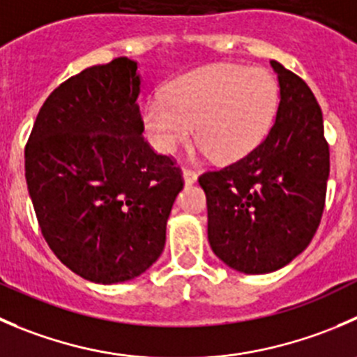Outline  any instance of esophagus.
I'll use <instances>...</instances> for the list:
<instances>
[{
    "label": "esophagus",
    "mask_w": 357,
    "mask_h": 357,
    "mask_svg": "<svg viewBox=\"0 0 357 357\" xmlns=\"http://www.w3.org/2000/svg\"><path fill=\"white\" fill-rule=\"evenodd\" d=\"M183 179H185L186 185H193L197 181V172L192 171V169L185 167L183 169Z\"/></svg>",
    "instance_id": "esophagus-1"
}]
</instances>
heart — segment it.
<instances>
[{
    "mask_svg": "<svg viewBox=\"0 0 357 357\" xmlns=\"http://www.w3.org/2000/svg\"><path fill=\"white\" fill-rule=\"evenodd\" d=\"M279 102L274 75L263 68L213 64L178 76L167 98L153 94L143 108V127L155 150L174 153L195 137L218 162L255 150L271 129Z\"/></svg>",
    "mask_w": 357,
    "mask_h": 357,
    "instance_id": "obj_1",
    "label": "heart"
}]
</instances>
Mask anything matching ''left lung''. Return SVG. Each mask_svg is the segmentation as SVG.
<instances>
[{"instance_id": "1", "label": "left lung", "mask_w": 357, "mask_h": 357, "mask_svg": "<svg viewBox=\"0 0 357 357\" xmlns=\"http://www.w3.org/2000/svg\"><path fill=\"white\" fill-rule=\"evenodd\" d=\"M271 66L281 94L272 129L241 160L199 178L211 248L244 274L278 271L310 244L330 176L323 112L312 91L278 61Z\"/></svg>"}]
</instances>
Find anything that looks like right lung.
<instances>
[{"instance_id":"1","label":"right lung","mask_w":357,"mask_h":357,"mask_svg":"<svg viewBox=\"0 0 357 357\" xmlns=\"http://www.w3.org/2000/svg\"><path fill=\"white\" fill-rule=\"evenodd\" d=\"M137 62L92 66L55 89L26 144V181L54 255L86 281L115 284L162 255L181 169L143 137Z\"/></svg>"}]
</instances>
